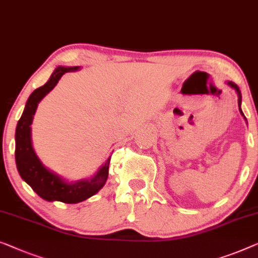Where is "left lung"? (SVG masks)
<instances>
[{"label":"left lung","instance_id":"1","mask_svg":"<svg viewBox=\"0 0 258 258\" xmlns=\"http://www.w3.org/2000/svg\"><path fill=\"white\" fill-rule=\"evenodd\" d=\"M227 85L229 86L230 88H233L235 92H236V94H237V98H238V100H237V102H238V109H240V113H241V115L242 116H243V118H244V121L247 122V118H245V116H244V114H243V111H242V109H241V103H242V95H241V91H240V88H238V86L236 85V84H234V83H231V81H227L226 83ZM247 124H248V122H247Z\"/></svg>","mask_w":258,"mask_h":258}]
</instances>
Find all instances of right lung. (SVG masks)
I'll use <instances>...</instances> for the list:
<instances>
[{
	"instance_id": "1",
	"label": "right lung",
	"mask_w": 258,
	"mask_h": 258,
	"mask_svg": "<svg viewBox=\"0 0 258 258\" xmlns=\"http://www.w3.org/2000/svg\"><path fill=\"white\" fill-rule=\"evenodd\" d=\"M78 70H80V66H58L51 74L47 83L35 89L29 96L23 114L16 126L15 159L18 173L33 191L46 201H61L65 204L81 203L98 193L108 179L110 157L92 177L69 181L44 165L32 147L31 124L38 103L55 87L65 73Z\"/></svg>"
}]
</instances>
